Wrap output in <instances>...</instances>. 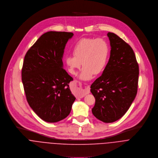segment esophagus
Segmentation results:
<instances>
[{"label": "esophagus", "mask_w": 158, "mask_h": 158, "mask_svg": "<svg viewBox=\"0 0 158 158\" xmlns=\"http://www.w3.org/2000/svg\"><path fill=\"white\" fill-rule=\"evenodd\" d=\"M89 92H90V87H89V86H85V88H84L83 89H82V90H81V91L80 94H79L78 98H81L84 97L86 95V94H89Z\"/></svg>", "instance_id": "esophagus-1"}]
</instances>
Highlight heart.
<instances>
[{
    "mask_svg": "<svg viewBox=\"0 0 158 158\" xmlns=\"http://www.w3.org/2000/svg\"><path fill=\"white\" fill-rule=\"evenodd\" d=\"M110 48L104 39L83 38L78 40L72 48L73 55L65 58L70 72L76 75L77 70L83 67L80 78L89 80L94 75H99L105 70L109 58Z\"/></svg>",
    "mask_w": 158,
    "mask_h": 158,
    "instance_id": "b5f03b06",
    "label": "heart"
}]
</instances>
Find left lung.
I'll list each match as a JSON object with an SVG mask.
<instances>
[{
    "mask_svg": "<svg viewBox=\"0 0 158 158\" xmlns=\"http://www.w3.org/2000/svg\"><path fill=\"white\" fill-rule=\"evenodd\" d=\"M107 35L111 47L110 57L90 91L95 98L93 115L103 122L112 123L127 113L136 97L139 65L128 44L114 33Z\"/></svg>",
    "mask_w": 158,
    "mask_h": 158,
    "instance_id": "8db88e82",
    "label": "left lung"
}]
</instances>
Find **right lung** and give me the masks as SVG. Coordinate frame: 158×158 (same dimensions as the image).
I'll return each mask as SVG.
<instances>
[{"label": "right lung", "instance_id": "right-lung-1", "mask_svg": "<svg viewBox=\"0 0 158 158\" xmlns=\"http://www.w3.org/2000/svg\"><path fill=\"white\" fill-rule=\"evenodd\" d=\"M73 34L50 31L43 34L26 53L22 81L27 101L44 121L55 123L70 114L75 100L70 88L73 80L63 69L62 57Z\"/></svg>", "mask_w": 158, "mask_h": 158}]
</instances>
